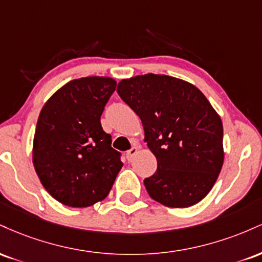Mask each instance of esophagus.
<instances>
[{"label":"esophagus","mask_w":262,"mask_h":262,"mask_svg":"<svg viewBox=\"0 0 262 262\" xmlns=\"http://www.w3.org/2000/svg\"><path fill=\"white\" fill-rule=\"evenodd\" d=\"M137 154H138V148L137 146H133V148L127 151V159L128 160H132V159H133Z\"/></svg>","instance_id":"obj_1"}]
</instances>
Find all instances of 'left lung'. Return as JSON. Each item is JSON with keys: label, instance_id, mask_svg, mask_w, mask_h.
Returning <instances> with one entry per match:
<instances>
[{"label": "left lung", "instance_id": "left-lung-1", "mask_svg": "<svg viewBox=\"0 0 262 262\" xmlns=\"http://www.w3.org/2000/svg\"><path fill=\"white\" fill-rule=\"evenodd\" d=\"M117 92L139 116L158 170L144 180L149 196L171 208L202 201L224 161L223 123L196 86L167 75L124 79Z\"/></svg>", "mask_w": 262, "mask_h": 262}]
</instances>
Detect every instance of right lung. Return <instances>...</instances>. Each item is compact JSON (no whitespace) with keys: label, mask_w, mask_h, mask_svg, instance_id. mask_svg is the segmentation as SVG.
I'll use <instances>...</instances> for the list:
<instances>
[{"label":"right lung","mask_w":262,"mask_h":262,"mask_svg":"<svg viewBox=\"0 0 262 262\" xmlns=\"http://www.w3.org/2000/svg\"><path fill=\"white\" fill-rule=\"evenodd\" d=\"M116 80L89 76L60 87L41 108L33 139V165L60 203L85 208L103 201L123 162L102 129L101 114Z\"/></svg>","instance_id":"add662e5"}]
</instances>
